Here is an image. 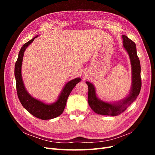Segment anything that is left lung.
Wrapping results in <instances>:
<instances>
[{"instance_id": "8db88e82", "label": "left lung", "mask_w": 155, "mask_h": 155, "mask_svg": "<svg viewBox=\"0 0 155 155\" xmlns=\"http://www.w3.org/2000/svg\"><path fill=\"white\" fill-rule=\"evenodd\" d=\"M123 46L128 53L131 67H132V86L128 96L122 100L118 102L108 103L101 100L97 97L96 89L92 83L87 81L88 87V102L89 106L96 113L101 115L115 116L124 112L129 105L137 99L139 95L142 87V80L140 76L141 67L139 58L137 55V46L133 41L126 35H123Z\"/></svg>"}]
</instances>
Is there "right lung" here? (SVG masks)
I'll list each match as a JSON object with an SVG mask.
<instances>
[{
	"mask_svg": "<svg viewBox=\"0 0 155 155\" xmlns=\"http://www.w3.org/2000/svg\"><path fill=\"white\" fill-rule=\"evenodd\" d=\"M37 37L38 35L35 36L26 43L23 45L18 53V59L15 64V77L17 96L22 105L31 114L41 120H50L56 118L63 113L66 106L68 96L74 87L76 85V84L80 82L81 78H75L67 83L59 94L57 101L53 104H46L43 101L33 97L26 90L22 79L21 67L25 51Z\"/></svg>",
	"mask_w": 155,
	"mask_h": 155,
	"instance_id": "obj_1",
	"label": "right lung"
}]
</instances>
